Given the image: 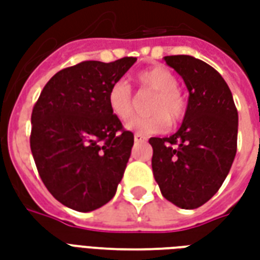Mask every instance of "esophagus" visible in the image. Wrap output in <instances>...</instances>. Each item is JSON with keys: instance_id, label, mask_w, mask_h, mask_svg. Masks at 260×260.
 <instances>
[{"instance_id": "esophagus-1", "label": "esophagus", "mask_w": 260, "mask_h": 260, "mask_svg": "<svg viewBox=\"0 0 260 260\" xmlns=\"http://www.w3.org/2000/svg\"><path fill=\"white\" fill-rule=\"evenodd\" d=\"M134 139H135V142H145L146 141V136L142 135V134H135Z\"/></svg>"}]
</instances>
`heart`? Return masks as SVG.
Returning <instances> with one entry per match:
<instances>
[{
	"label": "heart",
	"mask_w": 260,
	"mask_h": 260,
	"mask_svg": "<svg viewBox=\"0 0 260 260\" xmlns=\"http://www.w3.org/2000/svg\"><path fill=\"white\" fill-rule=\"evenodd\" d=\"M143 89L156 93L150 103V113L154 115L141 117L125 125L129 131L142 134H160L169 128V122L178 124L184 118L186 104L178 91V79L170 69L153 67L138 75ZM110 111L121 121H128L136 113V99L128 82H114L107 94ZM170 121H169L168 119Z\"/></svg>",
	"instance_id": "b5f03b06"
}]
</instances>
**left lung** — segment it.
<instances>
[{
    "instance_id": "left-lung-1",
    "label": "left lung",
    "mask_w": 260,
    "mask_h": 260,
    "mask_svg": "<svg viewBox=\"0 0 260 260\" xmlns=\"http://www.w3.org/2000/svg\"><path fill=\"white\" fill-rule=\"evenodd\" d=\"M189 91L180 129L150 138L152 169L163 196L181 209H196L229 175L237 153L238 113L229 85L210 65L191 55L164 57Z\"/></svg>"
}]
</instances>
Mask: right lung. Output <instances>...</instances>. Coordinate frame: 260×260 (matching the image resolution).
<instances>
[{
  "mask_svg": "<svg viewBox=\"0 0 260 260\" xmlns=\"http://www.w3.org/2000/svg\"><path fill=\"white\" fill-rule=\"evenodd\" d=\"M136 62L83 61L48 80L31 113L30 149L50 193L76 212L110 202L122 180L134 134L107 104L114 82Z\"/></svg>",
  "mask_w": 260,
  "mask_h": 260,
  "instance_id": "add662e5",
  "label": "right lung"
}]
</instances>
